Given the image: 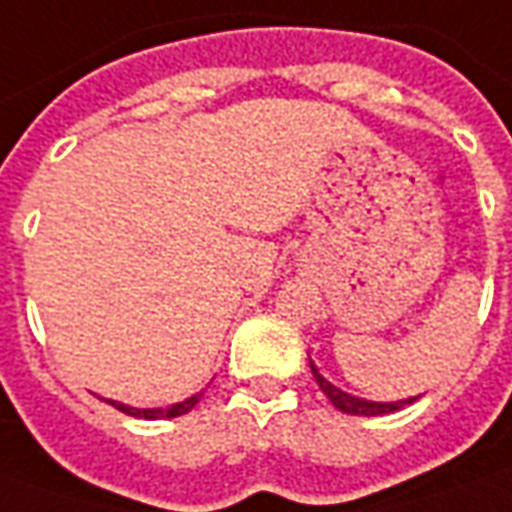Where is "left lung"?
<instances>
[{
	"label": "left lung",
	"instance_id": "left-lung-1",
	"mask_svg": "<svg viewBox=\"0 0 512 512\" xmlns=\"http://www.w3.org/2000/svg\"><path fill=\"white\" fill-rule=\"evenodd\" d=\"M310 368H313V377H316L318 388L327 393V399H330L332 405L338 407L341 413H349V416H385V413H393L399 407L416 402V399H405V402H366V399H357L352 393H343L341 388L330 385V382L318 374V368L313 363H310Z\"/></svg>",
	"mask_w": 512,
	"mask_h": 512
}]
</instances>
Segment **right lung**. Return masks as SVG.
Returning <instances> with one entry per match:
<instances>
[{
	"label": "right lung",
	"instance_id": "obj_1",
	"mask_svg": "<svg viewBox=\"0 0 512 512\" xmlns=\"http://www.w3.org/2000/svg\"><path fill=\"white\" fill-rule=\"evenodd\" d=\"M199 399H202V393H196V396L185 399V402H180V405L146 407V410H141V407L121 405V402H113V399H107V405H113L116 410H121V413H127V416H135V418H177V416H182V413H188V410H194Z\"/></svg>",
	"mask_w": 512,
	"mask_h": 512
}]
</instances>
